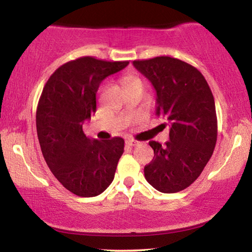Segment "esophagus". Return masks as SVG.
Wrapping results in <instances>:
<instances>
[{
	"instance_id": "34e87169",
	"label": "esophagus",
	"mask_w": 252,
	"mask_h": 252,
	"mask_svg": "<svg viewBox=\"0 0 252 252\" xmlns=\"http://www.w3.org/2000/svg\"><path fill=\"white\" fill-rule=\"evenodd\" d=\"M126 143L128 144V146H130V147H135V146H139V144H140L139 141H136V140H134V139H129V137L126 140Z\"/></svg>"
}]
</instances>
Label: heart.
I'll use <instances>...</instances> for the list:
<instances>
[{"label": "heart", "mask_w": 252, "mask_h": 252, "mask_svg": "<svg viewBox=\"0 0 252 252\" xmlns=\"http://www.w3.org/2000/svg\"><path fill=\"white\" fill-rule=\"evenodd\" d=\"M136 82H141L140 79L136 77H133V75H127V77L124 78V84H125L126 87L132 84H136Z\"/></svg>", "instance_id": "b5f03b06"}]
</instances>
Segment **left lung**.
Instances as JSON below:
<instances>
[{
  "label": "left lung",
  "mask_w": 252,
  "mask_h": 252,
  "mask_svg": "<svg viewBox=\"0 0 252 252\" xmlns=\"http://www.w3.org/2000/svg\"><path fill=\"white\" fill-rule=\"evenodd\" d=\"M133 65L156 91V115L170 124L165 146L149 142L155 156L144 166V177L158 191H181L201 175L215 150L218 123L212 92L197 68L178 58L159 56Z\"/></svg>",
  "instance_id": "left-lung-1"
}]
</instances>
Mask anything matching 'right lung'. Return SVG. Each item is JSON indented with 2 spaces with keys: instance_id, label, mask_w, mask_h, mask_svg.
Returning a JSON list of instances; mask_svg holds the SVG:
<instances>
[{
  "instance_id": "1",
  "label": "right lung",
  "mask_w": 252,
  "mask_h": 252,
  "mask_svg": "<svg viewBox=\"0 0 252 252\" xmlns=\"http://www.w3.org/2000/svg\"><path fill=\"white\" fill-rule=\"evenodd\" d=\"M128 63L91 56L70 61L50 75L40 96L36 132L44 160L55 178L80 197L102 194L115 178L125 141L91 140L82 125L96 111L99 84Z\"/></svg>"
}]
</instances>
